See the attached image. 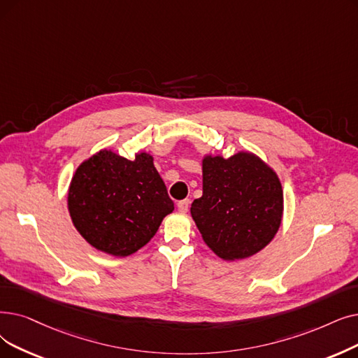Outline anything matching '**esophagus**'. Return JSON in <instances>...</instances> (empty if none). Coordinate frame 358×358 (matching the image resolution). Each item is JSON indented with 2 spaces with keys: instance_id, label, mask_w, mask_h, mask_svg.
<instances>
[{
  "instance_id": "1",
  "label": "esophagus",
  "mask_w": 358,
  "mask_h": 358,
  "mask_svg": "<svg viewBox=\"0 0 358 358\" xmlns=\"http://www.w3.org/2000/svg\"><path fill=\"white\" fill-rule=\"evenodd\" d=\"M189 206H190V200L189 199H184V200H180L177 203V208L181 213H185L189 210Z\"/></svg>"
}]
</instances>
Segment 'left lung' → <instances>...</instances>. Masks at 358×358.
<instances>
[{
  "label": "left lung",
  "mask_w": 358,
  "mask_h": 358,
  "mask_svg": "<svg viewBox=\"0 0 358 358\" xmlns=\"http://www.w3.org/2000/svg\"><path fill=\"white\" fill-rule=\"evenodd\" d=\"M203 194L190 213L210 250L224 260L247 259L263 250L282 224L284 192L275 169L256 153L201 159Z\"/></svg>",
  "instance_id": "1"
}]
</instances>
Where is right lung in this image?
I'll list each match as a JSON object with an SVG mask.
<instances>
[{
    "label": "right lung",
    "mask_w": 358,
    "mask_h": 358,
    "mask_svg": "<svg viewBox=\"0 0 358 358\" xmlns=\"http://www.w3.org/2000/svg\"><path fill=\"white\" fill-rule=\"evenodd\" d=\"M67 208L74 228L92 247L127 257L157 234L174 201L149 152L127 159L101 149L77 166Z\"/></svg>",
    "instance_id": "obj_1"
}]
</instances>
